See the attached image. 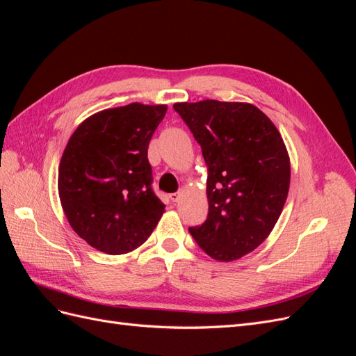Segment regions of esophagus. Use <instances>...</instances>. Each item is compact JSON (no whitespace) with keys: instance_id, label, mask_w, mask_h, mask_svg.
I'll use <instances>...</instances> for the list:
<instances>
[{"instance_id":"34e87169","label":"esophagus","mask_w":356,"mask_h":356,"mask_svg":"<svg viewBox=\"0 0 356 356\" xmlns=\"http://www.w3.org/2000/svg\"><path fill=\"white\" fill-rule=\"evenodd\" d=\"M169 199H170L172 202H178V200L181 199V193H179V191L172 193V195H169Z\"/></svg>"}]
</instances>
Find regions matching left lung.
Segmentation results:
<instances>
[{"label": "left lung", "instance_id": "obj_1", "mask_svg": "<svg viewBox=\"0 0 356 356\" xmlns=\"http://www.w3.org/2000/svg\"><path fill=\"white\" fill-rule=\"evenodd\" d=\"M174 110L208 166V217L188 232L213 260H238L264 242L284 209L291 169L282 136L251 104L207 99Z\"/></svg>", "mask_w": 356, "mask_h": 356}]
</instances>
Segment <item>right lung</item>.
Listing matches in <instances>:
<instances>
[{
    "instance_id": "1",
    "label": "right lung",
    "mask_w": 356,
    "mask_h": 356,
    "mask_svg": "<svg viewBox=\"0 0 356 356\" xmlns=\"http://www.w3.org/2000/svg\"><path fill=\"white\" fill-rule=\"evenodd\" d=\"M166 110L139 102L104 110L70 138L59 165L60 203L74 232L98 251L136 250L165 211L147 152Z\"/></svg>"
}]
</instances>
